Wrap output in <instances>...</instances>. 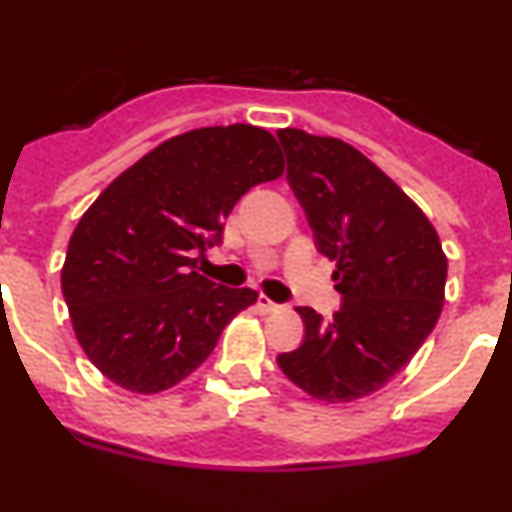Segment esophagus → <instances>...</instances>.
I'll list each match as a JSON object with an SVG mask.
<instances>
[{"instance_id": "1", "label": "esophagus", "mask_w": 512, "mask_h": 512, "mask_svg": "<svg viewBox=\"0 0 512 512\" xmlns=\"http://www.w3.org/2000/svg\"><path fill=\"white\" fill-rule=\"evenodd\" d=\"M256 307H259V312H277V310H279L277 302L271 300V297H266V295L259 297V302H256Z\"/></svg>"}]
</instances>
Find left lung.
Segmentation results:
<instances>
[{
    "label": "left lung",
    "instance_id": "obj_1",
    "mask_svg": "<svg viewBox=\"0 0 512 512\" xmlns=\"http://www.w3.org/2000/svg\"><path fill=\"white\" fill-rule=\"evenodd\" d=\"M277 135L289 184L343 295L330 320L297 307L305 341L277 364L315 400L354 402L382 390L431 336L449 261L425 212L364 153L297 128Z\"/></svg>",
    "mask_w": 512,
    "mask_h": 512
}]
</instances>
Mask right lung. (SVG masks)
I'll list each match as a JSON object with an SVG mask.
<instances>
[{
  "label": "right lung",
  "instance_id": "right-lung-1",
  "mask_svg": "<svg viewBox=\"0 0 512 512\" xmlns=\"http://www.w3.org/2000/svg\"><path fill=\"white\" fill-rule=\"evenodd\" d=\"M284 174L277 138L235 122L174 135L122 171L76 225L61 269L76 341L135 395L164 392L212 354L259 300L197 269L235 202Z\"/></svg>",
  "mask_w": 512,
  "mask_h": 512
}]
</instances>
